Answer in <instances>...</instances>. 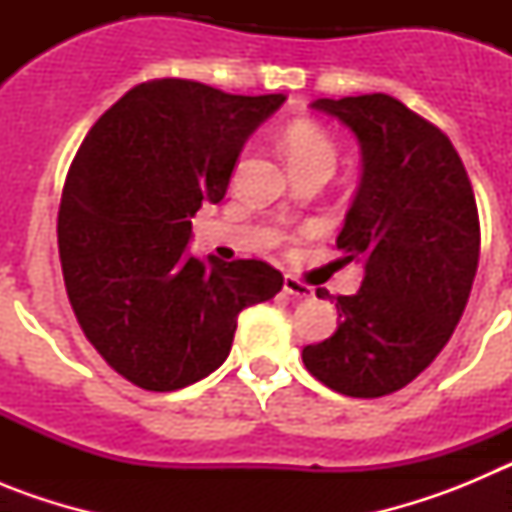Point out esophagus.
<instances>
[{"label":"esophagus","instance_id":"obj_1","mask_svg":"<svg viewBox=\"0 0 512 512\" xmlns=\"http://www.w3.org/2000/svg\"><path fill=\"white\" fill-rule=\"evenodd\" d=\"M284 292H287L289 297H295V300H312V289L307 287V284H302L300 279L292 277V274L284 277Z\"/></svg>","mask_w":512,"mask_h":512}]
</instances>
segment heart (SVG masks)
Here are the masks:
<instances>
[{
  "label": "heart",
  "instance_id": "obj_1",
  "mask_svg": "<svg viewBox=\"0 0 512 512\" xmlns=\"http://www.w3.org/2000/svg\"><path fill=\"white\" fill-rule=\"evenodd\" d=\"M282 148L289 166L312 164V161H328L336 164V146L330 143L328 135L310 122H295L282 135Z\"/></svg>",
  "mask_w": 512,
  "mask_h": 512
}]
</instances>
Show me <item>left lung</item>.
Here are the masks:
<instances>
[{"label": "left lung", "mask_w": 512, "mask_h": 512, "mask_svg": "<svg viewBox=\"0 0 512 512\" xmlns=\"http://www.w3.org/2000/svg\"><path fill=\"white\" fill-rule=\"evenodd\" d=\"M361 148V182L336 238L364 266L336 297L338 330L302 348L315 379L348 397L402 390L449 343L479 261L472 184L451 140L390 94L315 99ZM330 300L328 289H318Z\"/></svg>", "instance_id": "left-lung-1"}]
</instances>
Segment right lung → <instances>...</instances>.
I'll return each mask as SVG.
<instances>
[{
	"label": "right lung",
	"instance_id": "right-lung-1",
	"mask_svg": "<svg viewBox=\"0 0 512 512\" xmlns=\"http://www.w3.org/2000/svg\"><path fill=\"white\" fill-rule=\"evenodd\" d=\"M284 99L148 81L76 153L58 210L63 282L89 343L143 390H182L215 372L241 310L282 289L266 261L200 259L189 238L194 212L223 200L246 140Z\"/></svg>",
	"mask_w": 512,
	"mask_h": 512
}]
</instances>
